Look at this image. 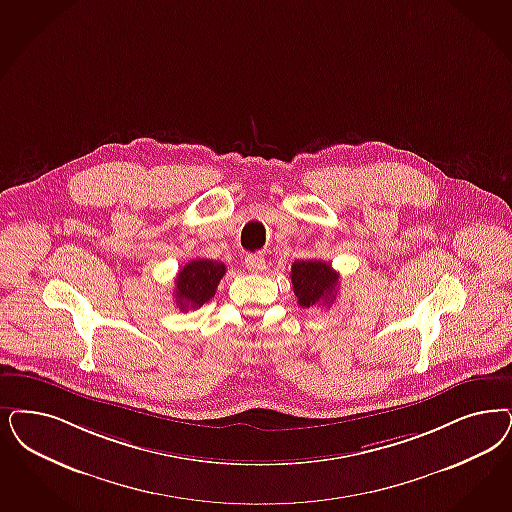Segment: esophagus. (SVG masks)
Wrapping results in <instances>:
<instances>
[{"label": "esophagus", "mask_w": 512, "mask_h": 512, "mask_svg": "<svg viewBox=\"0 0 512 512\" xmlns=\"http://www.w3.org/2000/svg\"><path fill=\"white\" fill-rule=\"evenodd\" d=\"M244 263H246L247 270H249V272H253V274L263 272L266 268L265 257H263L261 253H249Z\"/></svg>", "instance_id": "34e87169"}]
</instances>
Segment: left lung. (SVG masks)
<instances>
[{"label":"left lung","mask_w":512,"mask_h":512,"mask_svg":"<svg viewBox=\"0 0 512 512\" xmlns=\"http://www.w3.org/2000/svg\"><path fill=\"white\" fill-rule=\"evenodd\" d=\"M291 283L302 308L331 306L336 299L338 272L323 261H295L291 266Z\"/></svg>","instance_id":"left-lung-1"}]
</instances>
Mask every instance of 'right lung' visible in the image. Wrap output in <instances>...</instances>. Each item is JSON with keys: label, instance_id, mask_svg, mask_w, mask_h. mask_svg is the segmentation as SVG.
Listing matches in <instances>:
<instances>
[{"label": "right lung", "instance_id": "add662e5", "mask_svg": "<svg viewBox=\"0 0 512 512\" xmlns=\"http://www.w3.org/2000/svg\"><path fill=\"white\" fill-rule=\"evenodd\" d=\"M225 265L210 259H194L179 270L176 278V304L181 312L200 308L212 299L225 276Z\"/></svg>", "mask_w": 512, "mask_h": 512}]
</instances>
